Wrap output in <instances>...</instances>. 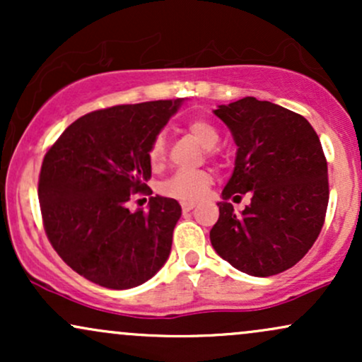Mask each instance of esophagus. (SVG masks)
Listing matches in <instances>:
<instances>
[{
    "label": "esophagus",
    "mask_w": 362,
    "mask_h": 362,
    "mask_svg": "<svg viewBox=\"0 0 362 362\" xmlns=\"http://www.w3.org/2000/svg\"><path fill=\"white\" fill-rule=\"evenodd\" d=\"M195 207V202H182V211L184 213H189V211H192Z\"/></svg>",
    "instance_id": "1"
}]
</instances>
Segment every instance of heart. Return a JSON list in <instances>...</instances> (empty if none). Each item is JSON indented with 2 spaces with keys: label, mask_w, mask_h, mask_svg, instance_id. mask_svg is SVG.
I'll list each match as a JSON object with an SVG mask.
<instances>
[{
  "label": "heart",
  "mask_w": 362,
  "mask_h": 362,
  "mask_svg": "<svg viewBox=\"0 0 362 362\" xmlns=\"http://www.w3.org/2000/svg\"><path fill=\"white\" fill-rule=\"evenodd\" d=\"M187 131L204 149H213L219 141L216 127L204 119L190 120L187 124ZM148 160L153 168H160L167 160V144H165V138L161 134L156 136L149 144ZM211 184H213V177L206 170H194V172L180 170L160 185V192L167 197L177 199V201L194 202L204 197Z\"/></svg>",
  "instance_id": "1"
}]
</instances>
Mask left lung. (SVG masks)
<instances>
[{
  "label": "left lung",
  "mask_w": 362,
  "mask_h": 362,
  "mask_svg": "<svg viewBox=\"0 0 362 362\" xmlns=\"http://www.w3.org/2000/svg\"><path fill=\"white\" fill-rule=\"evenodd\" d=\"M214 115L238 149L211 243L248 276L288 271L313 247L325 221L328 172L317 132L303 115L253 97L219 105ZM247 192L251 206L235 215L227 199Z\"/></svg>",
  "instance_id": "1"
}]
</instances>
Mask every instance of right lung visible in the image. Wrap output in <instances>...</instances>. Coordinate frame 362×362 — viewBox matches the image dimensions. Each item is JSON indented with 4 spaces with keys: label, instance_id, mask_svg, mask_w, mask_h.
<instances>
[{
    "label": "right lung",
    "instance_id": "right-lung-1",
    "mask_svg": "<svg viewBox=\"0 0 362 362\" xmlns=\"http://www.w3.org/2000/svg\"><path fill=\"white\" fill-rule=\"evenodd\" d=\"M184 98L115 105L90 112L45 153L39 201L49 242L74 272L109 289L151 279L172 250L182 207L149 199L131 213V194L151 178L148 149Z\"/></svg>",
    "mask_w": 362,
    "mask_h": 362
}]
</instances>
